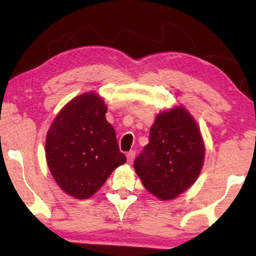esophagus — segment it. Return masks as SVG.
I'll list each match as a JSON object with an SVG mask.
<instances>
[{
  "mask_svg": "<svg viewBox=\"0 0 256 256\" xmlns=\"http://www.w3.org/2000/svg\"><path fill=\"white\" fill-rule=\"evenodd\" d=\"M126 158H128V164H132L133 160H134V158H136V152H134V150H130V152L126 154Z\"/></svg>",
  "mask_w": 256,
  "mask_h": 256,
  "instance_id": "obj_1",
  "label": "esophagus"
}]
</instances>
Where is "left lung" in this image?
<instances>
[{
	"mask_svg": "<svg viewBox=\"0 0 256 256\" xmlns=\"http://www.w3.org/2000/svg\"><path fill=\"white\" fill-rule=\"evenodd\" d=\"M205 146L195 118L180 106L160 112L150 142L134 161L142 186L161 200L175 198L198 178Z\"/></svg>",
	"mask_w": 256,
	"mask_h": 256,
	"instance_id": "obj_1",
	"label": "left lung"
}]
</instances>
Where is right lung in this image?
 I'll return each instance as SVG.
<instances>
[{"label": "right lung", "instance_id": "obj_1", "mask_svg": "<svg viewBox=\"0 0 256 256\" xmlns=\"http://www.w3.org/2000/svg\"><path fill=\"white\" fill-rule=\"evenodd\" d=\"M106 109L97 94H82L59 111L46 134L50 172L61 190L74 198L92 197L118 166L126 162L106 118Z\"/></svg>", "mask_w": 256, "mask_h": 256}]
</instances>
